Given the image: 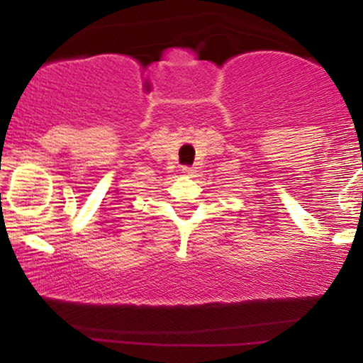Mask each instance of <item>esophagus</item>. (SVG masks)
Wrapping results in <instances>:
<instances>
[{
	"label": "esophagus",
	"mask_w": 363,
	"mask_h": 363,
	"mask_svg": "<svg viewBox=\"0 0 363 363\" xmlns=\"http://www.w3.org/2000/svg\"><path fill=\"white\" fill-rule=\"evenodd\" d=\"M183 170V173H186V175H190V173H193V170H191V167H183L182 168Z\"/></svg>",
	"instance_id": "esophagus-1"
}]
</instances>
